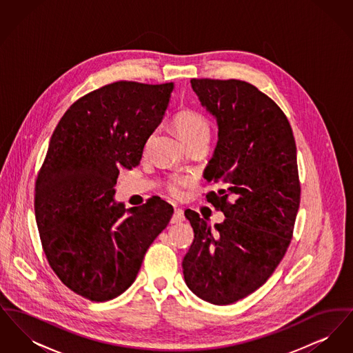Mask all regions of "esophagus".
<instances>
[{
  "mask_svg": "<svg viewBox=\"0 0 353 353\" xmlns=\"http://www.w3.org/2000/svg\"><path fill=\"white\" fill-rule=\"evenodd\" d=\"M185 219L184 212L181 209H174V213L170 219V223H180Z\"/></svg>",
  "mask_w": 353,
  "mask_h": 353,
  "instance_id": "obj_1",
  "label": "esophagus"
}]
</instances>
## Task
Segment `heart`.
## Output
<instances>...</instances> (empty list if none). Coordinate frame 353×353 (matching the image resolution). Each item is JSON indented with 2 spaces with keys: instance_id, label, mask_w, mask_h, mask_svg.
Segmentation results:
<instances>
[{
  "instance_id": "obj_1",
  "label": "heart",
  "mask_w": 353,
  "mask_h": 353,
  "mask_svg": "<svg viewBox=\"0 0 353 353\" xmlns=\"http://www.w3.org/2000/svg\"><path fill=\"white\" fill-rule=\"evenodd\" d=\"M173 124L186 144L199 139H209L210 136V120L194 108L180 110L173 118ZM188 185V179L173 177L167 181L165 189L172 197L183 199Z\"/></svg>"
}]
</instances>
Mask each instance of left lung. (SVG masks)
<instances>
[{
  "instance_id": "left-lung-1",
  "label": "left lung",
  "mask_w": 353,
  "mask_h": 353,
  "mask_svg": "<svg viewBox=\"0 0 353 353\" xmlns=\"http://www.w3.org/2000/svg\"><path fill=\"white\" fill-rule=\"evenodd\" d=\"M217 118L219 143L205 169L223 185L206 201L225 214L212 230L186 210L194 241L183 261L186 285L203 301L230 304L272 275L290 246L301 203L296 144L281 107L238 79H192Z\"/></svg>"
}]
</instances>
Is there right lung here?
Instances as JSON below:
<instances>
[{"label":"right lung","mask_w":353,"mask_h":353,"mask_svg":"<svg viewBox=\"0 0 353 353\" xmlns=\"http://www.w3.org/2000/svg\"><path fill=\"white\" fill-rule=\"evenodd\" d=\"M119 81L74 101L38 170L34 210L42 249L63 285L91 302L123 294L173 208L160 199L115 205L119 169L139 165L174 83Z\"/></svg>","instance_id":"add662e5"}]
</instances>
